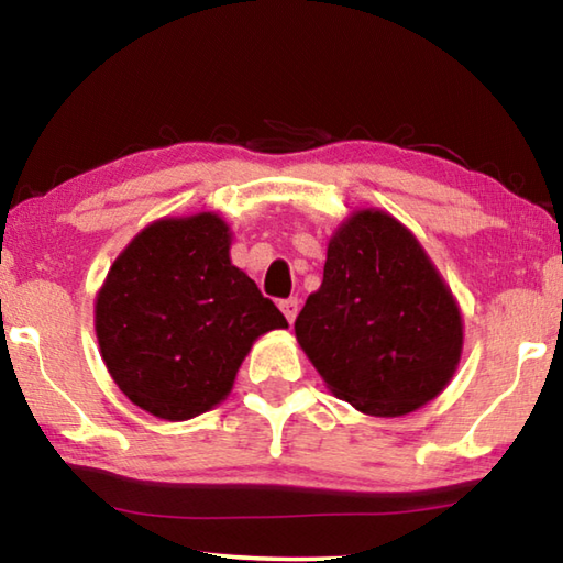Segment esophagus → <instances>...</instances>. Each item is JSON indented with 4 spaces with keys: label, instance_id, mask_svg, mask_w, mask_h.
<instances>
[{
    "label": "esophagus",
    "instance_id": "obj_1",
    "mask_svg": "<svg viewBox=\"0 0 563 563\" xmlns=\"http://www.w3.org/2000/svg\"><path fill=\"white\" fill-rule=\"evenodd\" d=\"M298 308H300V302H298V298H288V300H280V310H283V316L288 318V322L292 325L295 322V316H298Z\"/></svg>",
    "mask_w": 563,
    "mask_h": 563
}]
</instances>
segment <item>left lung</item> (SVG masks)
<instances>
[{
  "label": "left lung",
  "instance_id": "obj_1",
  "mask_svg": "<svg viewBox=\"0 0 563 563\" xmlns=\"http://www.w3.org/2000/svg\"><path fill=\"white\" fill-rule=\"evenodd\" d=\"M330 393L373 417H402L450 385L462 316L440 271L385 211L352 213L328 243L322 285L295 320Z\"/></svg>",
  "mask_w": 563,
  "mask_h": 563
}]
</instances>
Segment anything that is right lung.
Listing matches in <instances>:
<instances>
[{"label": "right lung", "mask_w": 563, "mask_h": 563, "mask_svg": "<svg viewBox=\"0 0 563 563\" xmlns=\"http://www.w3.org/2000/svg\"><path fill=\"white\" fill-rule=\"evenodd\" d=\"M93 325L109 375L133 405L184 422L221 405L253 342L288 320L231 263L221 216L161 218L123 247Z\"/></svg>", "instance_id": "add662e5"}]
</instances>
